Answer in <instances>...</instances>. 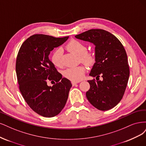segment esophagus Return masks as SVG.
<instances>
[{"label":"esophagus","mask_w":146,"mask_h":146,"mask_svg":"<svg viewBox=\"0 0 146 146\" xmlns=\"http://www.w3.org/2000/svg\"><path fill=\"white\" fill-rule=\"evenodd\" d=\"M78 82H74V81H72V84L73 86H74L75 84H78Z\"/></svg>","instance_id":"esophagus-1"}]
</instances>
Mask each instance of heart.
<instances>
[{
  "label": "heart",
  "instance_id": "b5f03b06",
  "mask_svg": "<svg viewBox=\"0 0 146 146\" xmlns=\"http://www.w3.org/2000/svg\"><path fill=\"white\" fill-rule=\"evenodd\" d=\"M66 48L71 52L79 56V58L81 62L88 65H92L95 62V58L94 55L87 51L86 45L76 40H72L66 45ZM62 51L61 49L55 50L51 56V62L55 67H60L62 65L61 57ZM86 68L83 65L67 68L64 72V76L72 81L78 82L82 79Z\"/></svg>",
  "mask_w": 146,
  "mask_h": 146
}]
</instances>
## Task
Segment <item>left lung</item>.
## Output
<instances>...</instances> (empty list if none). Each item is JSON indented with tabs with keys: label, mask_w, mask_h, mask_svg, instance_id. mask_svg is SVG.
I'll return each mask as SVG.
<instances>
[{
	"label": "left lung",
	"mask_w": 146,
	"mask_h": 146,
	"mask_svg": "<svg viewBox=\"0 0 146 146\" xmlns=\"http://www.w3.org/2000/svg\"><path fill=\"white\" fill-rule=\"evenodd\" d=\"M95 46V62L89 75L103 80L88 81L90 88L86 97L90 104L106 111L116 106L123 98L129 78L125 50L117 37L109 31L92 29L75 36Z\"/></svg>",
	"instance_id": "left-lung-1"
}]
</instances>
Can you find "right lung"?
I'll return each mask as SVG.
<instances>
[{"label":"right lung","mask_w":146,"mask_h":146,"mask_svg":"<svg viewBox=\"0 0 146 146\" xmlns=\"http://www.w3.org/2000/svg\"><path fill=\"white\" fill-rule=\"evenodd\" d=\"M68 37L34 35L23 42L17 54L16 71L19 90L31 109L44 117H53L62 111L72 86L48 58L50 51ZM48 81L56 83L48 86Z\"/></svg>","instance_id":"add662e5"}]
</instances>
